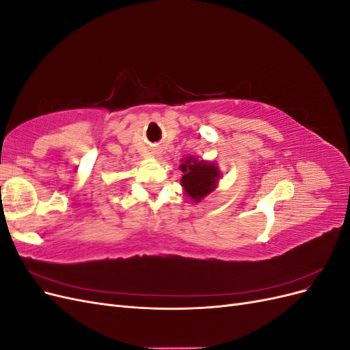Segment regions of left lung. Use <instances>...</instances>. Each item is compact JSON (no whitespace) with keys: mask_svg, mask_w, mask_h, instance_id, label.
<instances>
[{"mask_svg":"<svg viewBox=\"0 0 350 350\" xmlns=\"http://www.w3.org/2000/svg\"><path fill=\"white\" fill-rule=\"evenodd\" d=\"M179 169L183 172L181 185L184 188V194L193 203H200L201 200L213 193L221 176L220 169L215 162L204 161V159H198L196 156L181 159Z\"/></svg>","mask_w":350,"mask_h":350,"instance_id":"1","label":"left lung"}]
</instances>
